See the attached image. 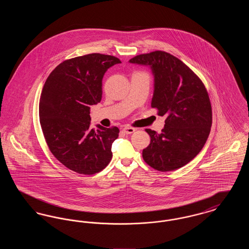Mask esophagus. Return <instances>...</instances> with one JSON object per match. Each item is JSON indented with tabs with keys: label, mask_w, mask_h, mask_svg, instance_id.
Here are the masks:
<instances>
[{
	"label": "esophagus",
	"mask_w": 249,
	"mask_h": 249,
	"mask_svg": "<svg viewBox=\"0 0 249 249\" xmlns=\"http://www.w3.org/2000/svg\"><path fill=\"white\" fill-rule=\"evenodd\" d=\"M123 131H124V133H126V134H130V133H132V132H134L135 131V129L134 128H132V127H125V128H123Z\"/></svg>",
	"instance_id": "esophagus-1"
}]
</instances>
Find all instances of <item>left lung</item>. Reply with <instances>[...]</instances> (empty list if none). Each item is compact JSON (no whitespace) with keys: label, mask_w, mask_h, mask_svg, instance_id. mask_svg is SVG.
<instances>
[{"label":"left lung","mask_w":249,"mask_h":249,"mask_svg":"<svg viewBox=\"0 0 249 249\" xmlns=\"http://www.w3.org/2000/svg\"><path fill=\"white\" fill-rule=\"evenodd\" d=\"M130 62L151 67V107L166 117L160 133L145 129L150 143L142 150L143 160L160 172L188 164L200 153L212 126V107L204 84L183 61L165 51L141 54Z\"/></svg>","instance_id":"left-lung-1"}]
</instances>
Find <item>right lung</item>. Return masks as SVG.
Wrapping results in <instances>:
<instances>
[{"instance_id":"add662e5","label":"right lung","mask_w":249,"mask_h":249,"mask_svg":"<svg viewBox=\"0 0 249 249\" xmlns=\"http://www.w3.org/2000/svg\"><path fill=\"white\" fill-rule=\"evenodd\" d=\"M119 59L100 53L66 59L44 85L39 118L49 150L65 167L80 175H94L112 159L118 127L90 128V106L102 100L105 72Z\"/></svg>"}]
</instances>
